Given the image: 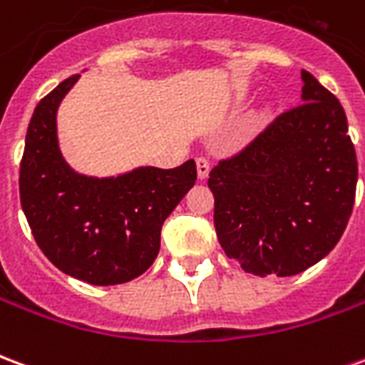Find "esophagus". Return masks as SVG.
<instances>
[{"label":"esophagus","instance_id":"obj_1","mask_svg":"<svg viewBox=\"0 0 365 365\" xmlns=\"http://www.w3.org/2000/svg\"><path fill=\"white\" fill-rule=\"evenodd\" d=\"M195 164H197L199 180H205L207 175H209V170H211V162H209V158H205V156H199V158L195 160Z\"/></svg>","mask_w":365,"mask_h":365}]
</instances>
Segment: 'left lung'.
<instances>
[{
    "instance_id": "1",
    "label": "left lung",
    "mask_w": 365,
    "mask_h": 365,
    "mask_svg": "<svg viewBox=\"0 0 365 365\" xmlns=\"http://www.w3.org/2000/svg\"><path fill=\"white\" fill-rule=\"evenodd\" d=\"M293 109L209 172L215 230L254 275L301 274L336 246L352 215L358 160L342 105L313 74Z\"/></svg>"
}]
</instances>
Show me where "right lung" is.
Wrapping results in <instances>:
<instances>
[{
	"label": "right lung",
	"mask_w": 365,
	"mask_h": 365,
	"mask_svg": "<svg viewBox=\"0 0 365 365\" xmlns=\"http://www.w3.org/2000/svg\"><path fill=\"white\" fill-rule=\"evenodd\" d=\"M74 74L44 96L31 117L19 195L36 245L64 274L91 285L135 279L156 260L160 230L197 180L193 160L172 170L136 168L88 178L68 166L56 138V111Z\"/></svg>",
	"instance_id": "right-lung-1"
}]
</instances>
